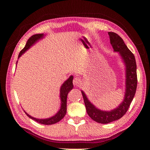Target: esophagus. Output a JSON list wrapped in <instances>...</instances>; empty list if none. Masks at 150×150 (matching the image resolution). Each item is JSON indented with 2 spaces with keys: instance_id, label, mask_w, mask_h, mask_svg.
<instances>
[{
  "instance_id": "34e87169",
  "label": "esophagus",
  "mask_w": 150,
  "mask_h": 150,
  "mask_svg": "<svg viewBox=\"0 0 150 150\" xmlns=\"http://www.w3.org/2000/svg\"><path fill=\"white\" fill-rule=\"evenodd\" d=\"M81 83V80L79 77H75L73 80V83L75 86H79Z\"/></svg>"
}]
</instances>
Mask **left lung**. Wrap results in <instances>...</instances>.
Returning <instances> with one entry per match:
<instances>
[{
	"instance_id": "left-lung-1",
	"label": "left lung",
	"mask_w": 150,
	"mask_h": 150,
	"mask_svg": "<svg viewBox=\"0 0 150 150\" xmlns=\"http://www.w3.org/2000/svg\"><path fill=\"white\" fill-rule=\"evenodd\" d=\"M108 35L112 48L115 52L120 53L126 66V91L123 102L118 107L110 111L98 109L89 102L85 93L83 91H81L87 114L92 120L100 124H108L114 122L126 114L134 98L137 86V64L134 54L128 48L120 35L113 32H108Z\"/></svg>"
}]
</instances>
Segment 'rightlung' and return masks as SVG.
Returning a JSON list of instances; mask_svg holds the SVG:
<instances>
[{"instance_id": "add662e5", "label": "right lung", "mask_w": 150, "mask_h": 150, "mask_svg": "<svg viewBox=\"0 0 150 150\" xmlns=\"http://www.w3.org/2000/svg\"><path fill=\"white\" fill-rule=\"evenodd\" d=\"M44 34H35L32 35L30 38L28 39L27 42L25 45V47L22 49V50L20 51L19 53V55H18V59L21 57V55L23 54L24 52H25L28 49L30 48V46H33L34 44H35L37 41H38L40 39H42L44 38ZM73 76H70L68 79L66 81L64 82V83L61 85V89H60V98H61V108L60 109L56 115H54V116L51 117L50 118L47 119H37L35 117H33L30 115H29L27 112L25 113L26 115H27L28 117H30L32 120H33L35 122L40 123V124H44V125H51L56 124V123L59 122V121H61L62 119L64 117L67 112V94L69 92L70 90L73 89Z\"/></svg>"}]
</instances>
